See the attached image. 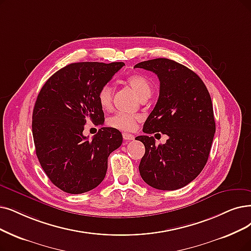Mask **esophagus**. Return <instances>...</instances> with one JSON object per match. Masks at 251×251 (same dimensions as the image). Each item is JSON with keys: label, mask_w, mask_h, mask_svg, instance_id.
Wrapping results in <instances>:
<instances>
[{"label": "esophagus", "mask_w": 251, "mask_h": 251, "mask_svg": "<svg viewBox=\"0 0 251 251\" xmlns=\"http://www.w3.org/2000/svg\"><path fill=\"white\" fill-rule=\"evenodd\" d=\"M123 137H124V139L126 140V141H132V140L135 139V137H134L133 135L127 134V133H124V134H123Z\"/></svg>", "instance_id": "esophagus-1"}]
</instances>
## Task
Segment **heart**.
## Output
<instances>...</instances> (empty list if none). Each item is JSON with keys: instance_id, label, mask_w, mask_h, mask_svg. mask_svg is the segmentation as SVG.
Returning <instances> with one entry per match:
<instances>
[{"instance_id": "obj_1", "label": "heart", "mask_w": 251, "mask_h": 251, "mask_svg": "<svg viewBox=\"0 0 251 251\" xmlns=\"http://www.w3.org/2000/svg\"><path fill=\"white\" fill-rule=\"evenodd\" d=\"M126 82L131 86L140 99L150 96L152 92V85L149 80L141 74H135L127 77ZM97 100L104 110L109 109L112 105V87L109 84H104L99 88ZM140 120V116L134 113L115 112L107 119V124L120 131H132Z\"/></svg>"}]
</instances>
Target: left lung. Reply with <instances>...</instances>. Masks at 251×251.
Here are the masks:
<instances>
[{
	"label": "left lung",
	"instance_id": "left-lung-1",
	"mask_svg": "<svg viewBox=\"0 0 251 251\" xmlns=\"http://www.w3.org/2000/svg\"><path fill=\"white\" fill-rule=\"evenodd\" d=\"M135 68L151 71L159 80L157 103L143 132L169 137L159 145L153 137L136 138L145 146L140 175L156 189L181 188L202 172L208 160L215 133L211 98L201 78L172 59H150Z\"/></svg>",
	"mask_w": 251,
	"mask_h": 251
}]
</instances>
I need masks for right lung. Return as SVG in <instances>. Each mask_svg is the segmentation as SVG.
<instances>
[{
	"instance_id": "right-lung-1",
	"label": "right lung",
	"mask_w": 251,
	"mask_h": 251,
	"mask_svg": "<svg viewBox=\"0 0 251 251\" xmlns=\"http://www.w3.org/2000/svg\"><path fill=\"white\" fill-rule=\"evenodd\" d=\"M125 63L70 64L50 77L40 91L33 111L36 154L47 177L63 192L78 195L105 178L108 156L123 143L113 127H101L92 140L83 136L91 120L104 123L97 94Z\"/></svg>"
}]
</instances>
